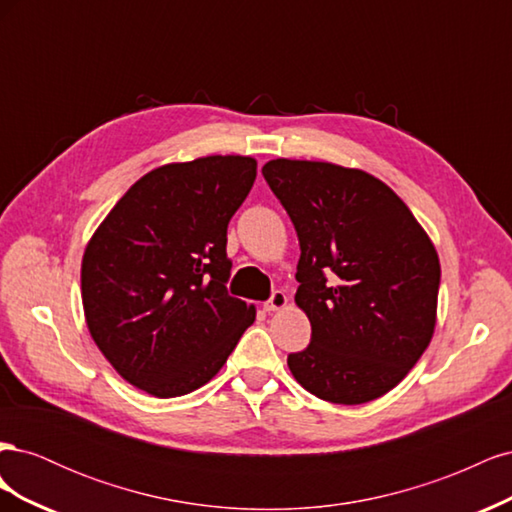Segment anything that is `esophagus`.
Instances as JSON below:
<instances>
[{
  "label": "esophagus",
  "mask_w": 512,
  "mask_h": 512,
  "mask_svg": "<svg viewBox=\"0 0 512 512\" xmlns=\"http://www.w3.org/2000/svg\"><path fill=\"white\" fill-rule=\"evenodd\" d=\"M288 305V297L282 292V290H275L271 294V299L265 303V309L267 312H280V309H284Z\"/></svg>",
  "instance_id": "34e87169"
}]
</instances>
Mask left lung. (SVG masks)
I'll list each match as a JSON object with an SVG mask.
<instances>
[{"label":"left lung","mask_w":512,"mask_h":512,"mask_svg":"<svg viewBox=\"0 0 512 512\" xmlns=\"http://www.w3.org/2000/svg\"><path fill=\"white\" fill-rule=\"evenodd\" d=\"M262 175L301 245L294 303L312 344L288 356L294 380L331 404L382 397L436 331V247L404 200L361 168L277 158Z\"/></svg>","instance_id":"left-lung-1"}]
</instances>
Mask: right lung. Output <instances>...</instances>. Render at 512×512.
Listing matches in <instances>:
<instances>
[{
  "mask_svg": "<svg viewBox=\"0 0 512 512\" xmlns=\"http://www.w3.org/2000/svg\"><path fill=\"white\" fill-rule=\"evenodd\" d=\"M250 156L149 170L87 241V329L117 374L168 399L207 384L256 320L226 292V228L256 181Z\"/></svg>",
  "mask_w": 512,
  "mask_h": 512,
  "instance_id": "1",
  "label": "right lung"
}]
</instances>
